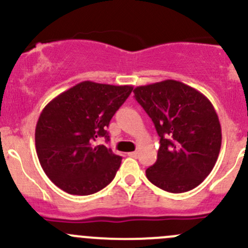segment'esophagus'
Wrapping results in <instances>:
<instances>
[{"label":"esophagus","mask_w":248,"mask_h":248,"mask_svg":"<svg viewBox=\"0 0 248 248\" xmlns=\"http://www.w3.org/2000/svg\"><path fill=\"white\" fill-rule=\"evenodd\" d=\"M128 156H129V157H133V158H137V157H138V152H137V151L129 152Z\"/></svg>","instance_id":"esophagus-1"}]
</instances>
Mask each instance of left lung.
Returning <instances> with one entry per match:
<instances>
[{"mask_svg": "<svg viewBox=\"0 0 248 248\" xmlns=\"http://www.w3.org/2000/svg\"><path fill=\"white\" fill-rule=\"evenodd\" d=\"M133 92L161 144L156 163L146 169L147 179L170 193L196 188L211 172L221 150V124L211 102L176 80L138 86Z\"/></svg>", "mask_w": 248, "mask_h": 248, "instance_id": "1", "label": "left lung"}]
</instances>
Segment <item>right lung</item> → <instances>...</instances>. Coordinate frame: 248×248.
Listing matches in <instances>:
<instances>
[{
  "label": "right lung",
  "instance_id": "1",
  "mask_svg": "<svg viewBox=\"0 0 248 248\" xmlns=\"http://www.w3.org/2000/svg\"><path fill=\"white\" fill-rule=\"evenodd\" d=\"M133 86L82 81L46 104L36 126V150L46 176L62 191L89 196L109 185L121 156L97 138L109 141L107 127Z\"/></svg>",
  "mask_w": 248,
  "mask_h": 248
}]
</instances>
